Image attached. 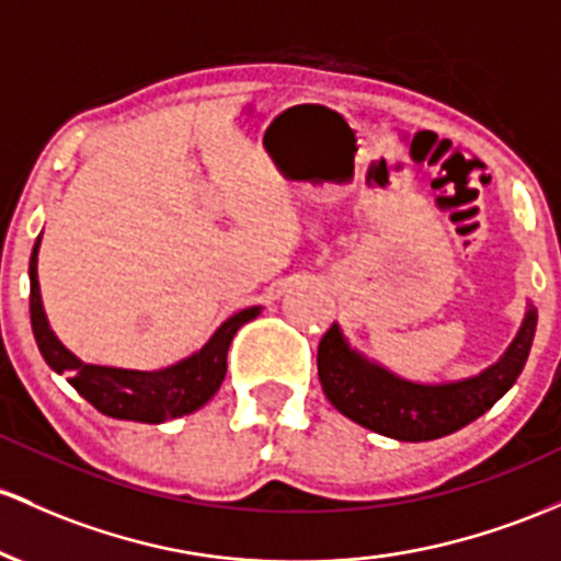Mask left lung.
I'll return each instance as SVG.
<instances>
[{
	"instance_id": "8db88e82",
	"label": "left lung",
	"mask_w": 561,
	"mask_h": 561,
	"mask_svg": "<svg viewBox=\"0 0 561 561\" xmlns=\"http://www.w3.org/2000/svg\"><path fill=\"white\" fill-rule=\"evenodd\" d=\"M538 311L527 317L506 354L473 378L455 383H410L365 359L348 346L337 324L324 332L317 351L319 383L332 408L359 426L399 442H428L469 426L484 415L519 378L530 354Z\"/></svg>"
}]
</instances>
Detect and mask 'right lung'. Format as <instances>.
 <instances>
[{"label":"right lung","mask_w":561,"mask_h":561,"mask_svg":"<svg viewBox=\"0 0 561 561\" xmlns=\"http://www.w3.org/2000/svg\"><path fill=\"white\" fill-rule=\"evenodd\" d=\"M39 239L42 237H36L28 261L31 330H34L36 346H39L47 365L55 373L66 375L79 397L88 399L92 408L103 415L138 423L172 421V417L188 415V412L210 402L213 393L220 389L226 378V354H229L233 335L242 324H248L250 319L261 313V306L233 313L196 354L178 362V365L164 367V370H122V367L84 365L55 337L50 324H47L45 309H42L39 279H36Z\"/></svg>","instance_id":"right-lung-1"}]
</instances>
